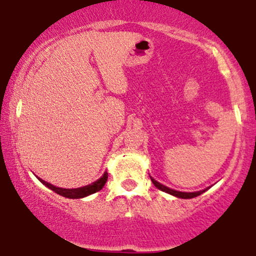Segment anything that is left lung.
Listing matches in <instances>:
<instances>
[{"label":"left lung","instance_id":"1","mask_svg":"<svg viewBox=\"0 0 256 256\" xmlns=\"http://www.w3.org/2000/svg\"><path fill=\"white\" fill-rule=\"evenodd\" d=\"M151 181H152V184L156 186V188H158V190L165 191V192H168V194L174 195V196L181 198V199H191V198L199 196L200 194H202V192H204V191H205V190H202V191H198V192H181V191L172 190V188H166V186L161 185L160 182H158V181H156V180H154L152 178H151Z\"/></svg>","mask_w":256,"mask_h":256}]
</instances>
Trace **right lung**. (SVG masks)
Segmentation results:
<instances>
[{
    "label": "right lung",
    "instance_id": "1",
    "mask_svg": "<svg viewBox=\"0 0 256 256\" xmlns=\"http://www.w3.org/2000/svg\"><path fill=\"white\" fill-rule=\"evenodd\" d=\"M40 181H41L42 184H44L47 188H50L51 190H54L56 194L61 195V196L68 198V199H80V198H85V196H88V195L95 194V192L100 191L101 188H104V185L106 184V181H108V172L104 174L102 178H101L100 180L96 181V182L91 184V185H88V186H84V188H56V186L51 185L50 182L44 181L42 178H40Z\"/></svg>",
    "mask_w": 256,
    "mask_h": 256
}]
</instances>
